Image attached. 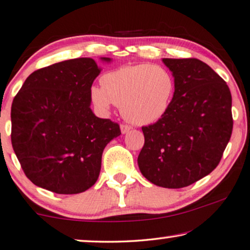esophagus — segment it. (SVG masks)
<instances>
[{
  "instance_id": "34e87169",
  "label": "esophagus",
  "mask_w": 250,
  "mask_h": 250,
  "mask_svg": "<svg viewBox=\"0 0 250 250\" xmlns=\"http://www.w3.org/2000/svg\"><path fill=\"white\" fill-rule=\"evenodd\" d=\"M131 128H132V126H129V125H125V124H122L121 125V131H122L123 134L127 133Z\"/></svg>"
}]
</instances>
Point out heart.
<instances>
[{
    "mask_svg": "<svg viewBox=\"0 0 250 250\" xmlns=\"http://www.w3.org/2000/svg\"><path fill=\"white\" fill-rule=\"evenodd\" d=\"M100 85L90 89L92 104L107 113L111 104L136 125H151L164 118L172 104L176 80L161 65H126L103 74Z\"/></svg>",
    "mask_w": 250,
    "mask_h": 250,
    "instance_id": "obj_1",
    "label": "heart"
}]
</instances>
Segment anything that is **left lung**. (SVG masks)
Masks as SVG:
<instances>
[{
	"instance_id": "obj_1",
	"label": "left lung",
	"mask_w": 250,
	"mask_h": 250,
	"mask_svg": "<svg viewBox=\"0 0 250 250\" xmlns=\"http://www.w3.org/2000/svg\"><path fill=\"white\" fill-rule=\"evenodd\" d=\"M176 80L169 111L143 126L137 164L157 186L183 188L211 173L221 160L233 127L226 81L197 59H164Z\"/></svg>"
}]
</instances>
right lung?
<instances>
[{"instance_id": "obj_1", "label": "right lung", "mask_w": 250, "mask_h": 250, "mask_svg": "<svg viewBox=\"0 0 250 250\" xmlns=\"http://www.w3.org/2000/svg\"><path fill=\"white\" fill-rule=\"evenodd\" d=\"M100 71L88 57L49 65L32 72L14 97L11 142L36 186L79 194L98 179L104 146L121 135L117 123L90 108V89Z\"/></svg>"}]
</instances>
